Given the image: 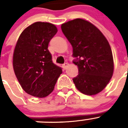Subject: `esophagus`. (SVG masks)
Masks as SVG:
<instances>
[{
	"instance_id": "esophagus-1",
	"label": "esophagus",
	"mask_w": 128,
	"mask_h": 128,
	"mask_svg": "<svg viewBox=\"0 0 128 128\" xmlns=\"http://www.w3.org/2000/svg\"><path fill=\"white\" fill-rule=\"evenodd\" d=\"M68 66V63H64V64L62 65V68L64 69V70H66Z\"/></svg>"
}]
</instances>
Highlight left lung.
<instances>
[{
	"label": "left lung",
	"mask_w": 128,
	"mask_h": 128,
	"mask_svg": "<svg viewBox=\"0 0 128 128\" xmlns=\"http://www.w3.org/2000/svg\"><path fill=\"white\" fill-rule=\"evenodd\" d=\"M63 33L72 46L73 63L78 75L72 79L82 94L96 95L106 87L114 72L112 50L102 33L93 24L80 18L63 23Z\"/></svg>",
	"instance_id": "8db88e82"
}]
</instances>
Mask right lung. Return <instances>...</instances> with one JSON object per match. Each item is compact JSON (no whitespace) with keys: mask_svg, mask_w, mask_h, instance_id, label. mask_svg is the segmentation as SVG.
<instances>
[{"mask_svg":"<svg viewBox=\"0 0 128 128\" xmlns=\"http://www.w3.org/2000/svg\"><path fill=\"white\" fill-rule=\"evenodd\" d=\"M57 28L49 22H36L25 28L13 54L14 73L22 89L29 95L44 98L54 89L62 71L54 64L48 50Z\"/></svg>","mask_w":128,"mask_h":128,"instance_id":"1","label":"right lung"}]
</instances>
